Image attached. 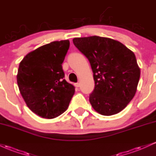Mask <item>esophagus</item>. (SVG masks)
I'll return each mask as SVG.
<instances>
[{
  "instance_id": "esophagus-1",
  "label": "esophagus",
  "mask_w": 156,
  "mask_h": 156,
  "mask_svg": "<svg viewBox=\"0 0 156 156\" xmlns=\"http://www.w3.org/2000/svg\"><path fill=\"white\" fill-rule=\"evenodd\" d=\"M75 87H80V83H75Z\"/></svg>"
}]
</instances>
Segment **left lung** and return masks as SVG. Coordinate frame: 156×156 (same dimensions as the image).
I'll list each match as a JSON object with an SVG mask.
<instances>
[{"instance_id":"obj_1","label":"left lung","mask_w":156,"mask_h":156,"mask_svg":"<svg viewBox=\"0 0 156 156\" xmlns=\"http://www.w3.org/2000/svg\"><path fill=\"white\" fill-rule=\"evenodd\" d=\"M73 41L92 67L95 84L89 96L92 108L104 116L120 112L133 98L140 78L133 52L107 37L92 36Z\"/></svg>"}]
</instances>
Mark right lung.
<instances>
[{
	"instance_id": "1",
	"label": "right lung",
	"mask_w": 156,
	"mask_h": 156,
	"mask_svg": "<svg viewBox=\"0 0 156 156\" xmlns=\"http://www.w3.org/2000/svg\"><path fill=\"white\" fill-rule=\"evenodd\" d=\"M69 40L55 41L30 52L20 63L17 81L27 106L42 118L53 119L67 110L75 87L62 69Z\"/></svg>"
}]
</instances>
